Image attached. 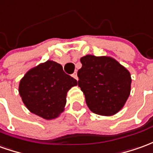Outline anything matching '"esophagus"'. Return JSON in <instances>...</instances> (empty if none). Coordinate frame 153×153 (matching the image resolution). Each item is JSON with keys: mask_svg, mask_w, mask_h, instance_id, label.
I'll list each match as a JSON object with an SVG mask.
<instances>
[{"mask_svg": "<svg viewBox=\"0 0 153 153\" xmlns=\"http://www.w3.org/2000/svg\"><path fill=\"white\" fill-rule=\"evenodd\" d=\"M72 76H73L74 78L75 79L78 80V76H77V73H76V72H74V73L73 74H72Z\"/></svg>", "mask_w": 153, "mask_h": 153, "instance_id": "esophagus-1", "label": "esophagus"}]
</instances>
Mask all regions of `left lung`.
Wrapping results in <instances>:
<instances>
[{
    "mask_svg": "<svg viewBox=\"0 0 153 153\" xmlns=\"http://www.w3.org/2000/svg\"><path fill=\"white\" fill-rule=\"evenodd\" d=\"M78 85L85 96L88 108L103 116L117 114L131 90L128 70L114 59L88 54L80 59Z\"/></svg>",
    "mask_w": 153,
    "mask_h": 153,
    "instance_id": "left-lung-1",
    "label": "left lung"
}]
</instances>
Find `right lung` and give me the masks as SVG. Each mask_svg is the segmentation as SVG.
Wrapping results in <instances>:
<instances>
[{
  "mask_svg": "<svg viewBox=\"0 0 153 153\" xmlns=\"http://www.w3.org/2000/svg\"><path fill=\"white\" fill-rule=\"evenodd\" d=\"M77 80L52 60L29 70L20 82L19 93L31 113L45 119L57 117L65 109L67 92Z\"/></svg>",
  "mask_w": 153,
  "mask_h": 153,
  "instance_id": "add662e5",
  "label": "right lung"
}]
</instances>
